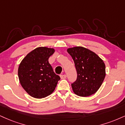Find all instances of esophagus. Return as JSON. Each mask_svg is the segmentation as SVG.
I'll use <instances>...</instances> for the list:
<instances>
[{
	"label": "esophagus",
	"mask_w": 125,
	"mask_h": 125,
	"mask_svg": "<svg viewBox=\"0 0 125 125\" xmlns=\"http://www.w3.org/2000/svg\"><path fill=\"white\" fill-rule=\"evenodd\" d=\"M66 74H62V75H61V79H66Z\"/></svg>",
	"instance_id": "esophagus-1"
}]
</instances>
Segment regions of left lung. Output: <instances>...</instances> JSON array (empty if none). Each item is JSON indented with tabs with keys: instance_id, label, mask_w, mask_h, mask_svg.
<instances>
[{
	"instance_id": "8db88e82",
	"label": "left lung",
	"mask_w": 125,
	"mask_h": 125,
	"mask_svg": "<svg viewBox=\"0 0 125 125\" xmlns=\"http://www.w3.org/2000/svg\"><path fill=\"white\" fill-rule=\"evenodd\" d=\"M74 61L77 79L72 84L76 95L88 97L100 88L105 77V65L97 54L87 48L76 46L67 49Z\"/></svg>"
}]
</instances>
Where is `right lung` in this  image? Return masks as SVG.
Instances as JSON below:
<instances>
[{
    "instance_id": "add662e5",
    "label": "right lung",
    "mask_w": 125,
    "mask_h": 125,
    "mask_svg": "<svg viewBox=\"0 0 125 125\" xmlns=\"http://www.w3.org/2000/svg\"><path fill=\"white\" fill-rule=\"evenodd\" d=\"M53 48L39 47L22 59L18 69L21 85L35 98H42L52 94L61 79L54 73L48 59L53 55Z\"/></svg>"
}]
</instances>
